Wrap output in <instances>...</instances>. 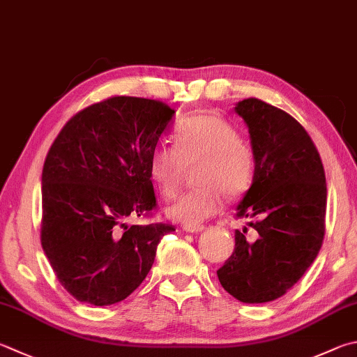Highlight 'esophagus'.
<instances>
[{
    "instance_id": "34e87169",
    "label": "esophagus",
    "mask_w": 357,
    "mask_h": 357,
    "mask_svg": "<svg viewBox=\"0 0 357 357\" xmlns=\"http://www.w3.org/2000/svg\"><path fill=\"white\" fill-rule=\"evenodd\" d=\"M184 229L187 232H201V231L206 229V226L204 225H185Z\"/></svg>"
}]
</instances>
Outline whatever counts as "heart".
Returning a JSON list of instances; mask_svg holds the SVG:
<instances>
[{"label": "heart", "instance_id": "1", "mask_svg": "<svg viewBox=\"0 0 357 357\" xmlns=\"http://www.w3.org/2000/svg\"><path fill=\"white\" fill-rule=\"evenodd\" d=\"M173 144L153 148L148 174L158 192L172 199L183 183L185 168L197 170L198 187L181 195L168 207L173 218L198 225L225 207L226 197L238 198L251 189L256 176V153L238 129L215 114H198L179 123Z\"/></svg>", "mask_w": 357, "mask_h": 357}]
</instances>
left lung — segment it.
<instances>
[{
  "mask_svg": "<svg viewBox=\"0 0 357 357\" xmlns=\"http://www.w3.org/2000/svg\"><path fill=\"white\" fill-rule=\"evenodd\" d=\"M236 112L248 125L256 176L236 217L251 218L255 242L236 231L234 252L217 270L223 289L242 303L287 294L315 261L325 237L326 179L312 139L290 114L257 98Z\"/></svg>",
  "mask_w": 357,
  "mask_h": 357,
  "instance_id": "obj_1",
  "label": "left lung"
}]
</instances>
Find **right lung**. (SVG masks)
Returning <instances> with one entry per match:
<instances>
[{"instance_id": "1", "label": "right lung", "mask_w": 357, "mask_h": 357, "mask_svg": "<svg viewBox=\"0 0 357 357\" xmlns=\"http://www.w3.org/2000/svg\"><path fill=\"white\" fill-rule=\"evenodd\" d=\"M174 111L158 100L111 96L66 123L42 173L40 242L71 296L125 300L151 270L173 225H128L158 207L148 158Z\"/></svg>"}]
</instances>
